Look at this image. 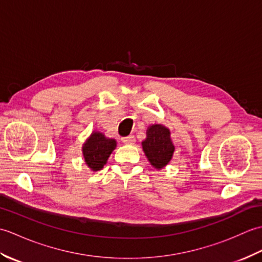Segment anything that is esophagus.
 I'll list each match as a JSON object with an SVG mask.
<instances>
[{
  "mask_svg": "<svg viewBox=\"0 0 262 262\" xmlns=\"http://www.w3.org/2000/svg\"><path fill=\"white\" fill-rule=\"evenodd\" d=\"M121 141H122V143H125V144H134V142H135V137L133 136V135H129V136L122 137V138H121Z\"/></svg>",
  "mask_w": 262,
  "mask_h": 262,
  "instance_id": "obj_1",
  "label": "esophagus"
}]
</instances>
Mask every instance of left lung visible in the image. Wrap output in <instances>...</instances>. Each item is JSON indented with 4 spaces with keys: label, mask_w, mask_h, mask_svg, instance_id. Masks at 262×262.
<instances>
[{
    "label": "left lung",
    "mask_w": 262,
    "mask_h": 262,
    "mask_svg": "<svg viewBox=\"0 0 262 262\" xmlns=\"http://www.w3.org/2000/svg\"><path fill=\"white\" fill-rule=\"evenodd\" d=\"M146 135V140L142 143L145 155L154 168H163L170 162L174 151L170 130L162 125H152L148 127Z\"/></svg>",
    "instance_id": "1"
}]
</instances>
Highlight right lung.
I'll return each mask as SVG.
<instances>
[{"mask_svg":"<svg viewBox=\"0 0 262 262\" xmlns=\"http://www.w3.org/2000/svg\"><path fill=\"white\" fill-rule=\"evenodd\" d=\"M116 145L115 140H109L101 133H92L83 145V157L89 168L93 171L101 170Z\"/></svg>","mask_w":262,"mask_h":262,"instance_id":"obj_1","label":"right lung"}]
</instances>
